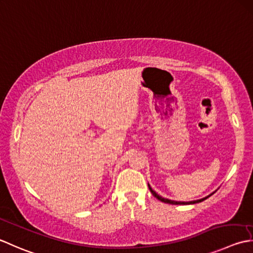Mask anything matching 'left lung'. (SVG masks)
I'll return each instance as SVG.
<instances>
[{
	"label": "left lung",
	"mask_w": 253,
	"mask_h": 253,
	"mask_svg": "<svg viewBox=\"0 0 253 253\" xmlns=\"http://www.w3.org/2000/svg\"><path fill=\"white\" fill-rule=\"evenodd\" d=\"M148 187H149V190H150V192L152 193V195L156 197V199H158L159 201H161V202H163V203H167V204H172V205H189V204H196V203H201V202H203L204 200H206L207 197H210L211 195H209V196H206V197H204V199H201V200H197V201H191V202H176V201H171V200H168V199H165V197H162V196H160V195H158L157 193L153 191L152 189H151V186L148 184ZM215 193V192H214Z\"/></svg>",
	"instance_id": "left-lung-1"
}]
</instances>
